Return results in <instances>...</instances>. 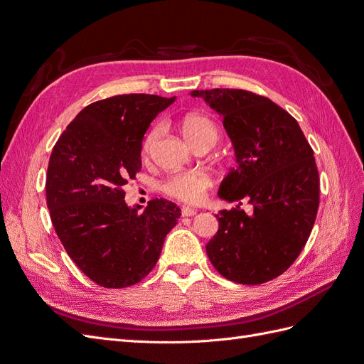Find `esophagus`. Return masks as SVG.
Masks as SVG:
<instances>
[{
	"mask_svg": "<svg viewBox=\"0 0 364 364\" xmlns=\"http://www.w3.org/2000/svg\"><path fill=\"white\" fill-rule=\"evenodd\" d=\"M197 214V209L191 206H182V215L183 217H193Z\"/></svg>",
	"mask_w": 364,
	"mask_h": 364,
	"instance_id": "1",
	"label": "esophagus"
}]
</instances>
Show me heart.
<instances>
[{
    "label": "heart",
    "instance_id": "b5f03b06",
    "mask_svg": "<svg viewBox=\"0 0 364 364\" xmlns=\"http://www.w3.org/2000/svg\"><path fill=\"white\" fill-rule=\"evenodd\" d=\"M182 134L185 139L194 146L196 142L203 139H217V127L211 119L205 115L191 114L185 117L182 121ZM158 135V129L151 130L146 136L144 144H142V153L147 155L150 151L153 142H155ZM213 185L211 176L205 171H186V173H176L164 182L162 190L176 199L183 202L197 203L200 202L206 190Z\"/></svg>",
    "mask_w": 364,
    "mask_h": 364
}]
</instances>
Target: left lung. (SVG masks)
<instances>
[{
	"label": "left lung",
	"mask_w": 364,
	"mask_h": 364,
	"mask_svg": "<svg viewBox=\"0 0 364 364\" xmlns=\"http://www.w3.org/2000/svg\"><path fill=\"white\" fill-rule=\"evenodd\" d=\"M223 118L235 168L218 197L238 202L218 211L217 234L206 245L226 279L257 285L279 277L299 257L318 208V173L313 149L297 121L267 97L243 90L193 91ZM245 198L254 211L239 209Z\"/></svg>",
	"instance_id": "left-lung-1"
}]
</instances>
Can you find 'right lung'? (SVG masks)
Returning a JSON list of instances; mask_svg holds the SVG:
<instances>
[{"mask_svg":"<svg viewBox=\"0 0 364 364\" xmlns=\"http://www.w3.org/2000/svg\"><path fill=\"white\" fill-rule=\"evenodd\" d=\"M174 100L126 94L95 102L51 151L46 190L53 226L77 267L102 287L124 289L146 278L181 217L165 199L127 206L123 191L141 170L150 123Z\"/></svg>","mask_w":364,"mask_h":364,"instance_id":"1","label":"right lung"}]
</instances>
